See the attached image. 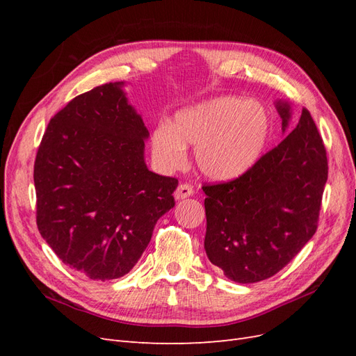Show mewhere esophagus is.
I'll list each match as a JSON object with an SVG mask.
<instances>
[{
  "label": "esophagus",
  "mask_w": 356,
  "mask_h": 356,
  "mask_svg": "<svg viewBox=\"0 0 356 356\" xmlns=\"http://www.w3.org/2000/svg\"><path fill=\"white\" fill-rule=\"evenodd\" d=\"M193 193H195V190H193V187L190 184H179L174 193V196L177 200H182V199H187V197L193 196Z\"/></svg>",
  "instance_id": "34e87169"
}]
</instances>
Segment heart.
<instances>
[{"label": "heart", "instance_id": "heart-1", "mask_svg": "<svg viewBox=\"0 0 356 356\" xmlns=\"http://www.w3.org/2000/svg\"><path fill=\"white\" fill-rule=\"evenodd\" d=\"M268 135L270 117L263 104L225 96L177 113L172 123L160 122L152 134V153L161 168L177 169L187 157L186 145H196L202 174L232 181L257 163Z\"/></svg>", "mask_w": 356, "mask_h": 356}]
</instances>
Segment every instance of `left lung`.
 <instances>
[{
    "mask_svg": "<svg viewBox=\"0 0 356 356\" xmlns=\"http://www.w3.org/2000/svg\"><path fill=\"white\" fill-rule=\"evenodd\" d=\"M276 110L285 132L288 102ZM328 160L310 113L284 141L261 156L242 177L204 184L209 261L234 282L254 284L276 275L315 234Z\"/></svg>",
    "mask_w": 356,
    "mask_h": 356,
    "instance_id": "8db88e82",
    "label": "left lung"
}]
</instances>
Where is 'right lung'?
<instances>
[{"mask_svg": "<svg viewBox=\"0 0 356 356\" xmlns=\"http://www.w3.org/2000/svg\"><path fill=\"white\" fill-rule=\"evenodd\" d=\"M123 86H98L63 106L34 165L42 239L63 264L102 282L132 270L178 186L148 170V131Z\"/></svg>", "mask_w": 356, "mask_h": 356, "instance_id": "1", "label": "right lung"}]
</instances>
